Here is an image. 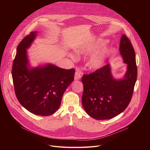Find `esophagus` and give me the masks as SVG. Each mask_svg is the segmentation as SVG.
<instances>
[{"mask_svg": "<svg viewBox=\"0 0 150 150\" xmlns=\"http://www.w3.org/2000/svg\"><path fill=\"white\" fill-rule=\"evenodd\" d=\"M82 73V71L80 70V69H78L76 71L75 73V77H74L75 79V80H78V79H81Z\"/></svg>", "mask_w": 150, "mask_h": 150, "instance_id": "obj_1", "label": "esophagus"}]
</instances>
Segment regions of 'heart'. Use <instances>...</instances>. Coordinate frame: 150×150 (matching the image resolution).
Here are the masks:
<instances>
[{
    "instance_id": "obj_1",
    "label": "heart",
    "mask_w": 150,
    "mask_h": 150,
    "mask_svg": "<svg viewBox=\"0 0 150 150\" xmlns=\"http://www.w3.org/2000/svg\"><path fill=\"white\" fill-rule=\"evenodd\" d=\"M104 45V41H100L97 44L94 45H90L82 49L80 52L82 53H91L95 51H96L98 49ZM113 50L111 49H105L102 52L94 54L93 56L91 57L89 61V66L93 69H98L101 68L104 60L112 52Z\"/></svg>"
}]
</instances>
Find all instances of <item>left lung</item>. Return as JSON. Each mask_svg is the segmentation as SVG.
Wrapping results in <instances>:
<instances>
[{"mask_svg": "<svg viewBox=\"0 0 150 150\" xmlns=\"http://www.w3.org/2000/svg\"><path fill=\"white\" fill-rule=\"evenodd\" d=\"M119 51L127 64L124 79L115 80L109 64L82 78V106L88 115L97 120L110 119L123 112L133 95L137 67L134 49L126 35L121 37Z\"/></svg>", "mask_w": 150, "mask_h": 150, "instance_id": "obj_1", "label": "left lung"}]
</instances>
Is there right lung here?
I'll use <instances>...</instances> for the list:
<instances>
[{
    "label": "right lung",
    "mask_w": 150,
    "mask_h": 150,
    "mask_svg": "<svg viewBox=\"0 0 150 150\" xmlns=\"http://www.w3.org/2000/svg\"><path fill=\"white\" fill-rule=\"evenodd\" d=\"M32 31L18 45L12 76L16 97L24 108L40 116H49L59 108L62 96L74 79L75 70L53 65L30 69L26 49L36 35Z\"/></svg>",
    "instance_id": "obj_1"
}]
</instances>
